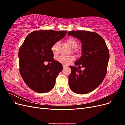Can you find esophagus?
Instances as JSON below:
<instances>
[{
    "label": "esophagus",
    "instance_id": "obj_1",
    "mask_svg": "<svg viewBox=\"0 0 125 125\" xmlns=\"http://www.w3.org/2000/svg\"><path fill=\"white\" fill-rule=\"evenodd\" d=\"M62 66H63V68H66V67H67V65H62Z\"/></svg>",
    "mask_w": 125,
    "mask_h": 125
}]
</instances>
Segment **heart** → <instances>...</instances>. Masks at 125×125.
I'll list each match as a JSON object with an SVG mask.
<instances>
[{"mask_svg": "<svg viewBox=\"0 0 125 125\" xmlns=\"http://www.w3.org/2000/svg\"><path fill=\"white\" fill-rule=\"evenodd\" d=\"M67 42L68 44L70 46L73 47V48H76L78 46V43L74 39L72 38V37H70V38L67 39ZM58 45V42H55L53 45H52L51 47V51L53 52L54 54H56L57 52V47ZM74 59V57L73 55H70V56H60L57 58L58 61L62 63L63 65H67L69 64V63L73 61V60Z\"/></svg>", "mask_w": 125, "mask_h": 125, "instance_id": "1", "label": "heart"}]
</instances>
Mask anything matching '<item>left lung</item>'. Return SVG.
<instances>
[{
  "mask_svg": "<svg viewBox=\"0 0 125 125\" xmlns=\"http://www.w3.org/2000/svg\"><path fill=\"white\" fill-rule=\"evenodd\" d=\"M80 40L82 43V55L74 64L84 67L81 70L75 66H69V85L74 93L84 94L90 93L101 83L107 73L109 53L104 40L99 34L88 31H73L68 32Z\"/></svg>",
  "mask_w": 125,
  "mask_h": 125,
  "instance_id": "8db88e82",
  "label": "left lung"
}]
</instances>
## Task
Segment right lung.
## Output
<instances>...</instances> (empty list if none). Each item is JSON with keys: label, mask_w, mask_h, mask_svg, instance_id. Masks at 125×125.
I'll list each match as a JSON object with an SVG mask.
<instances>
[{"label": "right lung", "mask_w": 125, "mask_h": 125, "mask_svg": "<svg viewBox=\"0 0 125 125\" xmlns=\"http://www.w3.org/2000/svg\"><path fill=\"white\" fill-rule=\"evenodd\" d=\"M66 31L39 30L26 36L19 51V71L29 88L37 93H47L55 84L56 79L63 68L55 60L51 47L65 36ZM51 62V66L44 62Z\"/></svg>", "instance_id": "add662e5"}]
</instances>
